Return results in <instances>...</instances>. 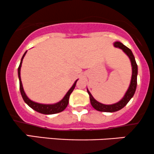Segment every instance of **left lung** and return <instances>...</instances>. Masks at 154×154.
<instances>
[{
  "mask_svg": "<svg viewBox=\"0 0 154 154\" xmlns=\"http://www.w3.org/2000/svg\"><path fill=\"white\" fill-rule=\"evenodd\" d=\"M114 46L122 49L123 52L129 57L132 67L131 80L129 87H128V90L126 91V92H125V95H124L123 98H122L120 101L117 102V103L110 104V105H106V104L100 103V102L97 101V100L92 97V95H91L90 91L87 89V92H88L89 95H90L91 105L92 106V107H93L95 109L99 111V112H114L120 110L128 103V101L131 99V97L134 96V95L135 93V91H136L137 84V71H138V69H137V64L136 61H135V58L133 55V53H132V51H131L128 48H127L126 46H125L123 43H121V42H114Z\"/></svg>",
  "mask_w": 154,
  "mask_h": 154,
  "instance_id": "left-lung-1",
  "label": "left lung"
}]
</instances>
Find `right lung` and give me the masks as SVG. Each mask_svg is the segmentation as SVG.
I'll return each mask as SVG.
<instances>
[{"instance_id": "right-lung-1", "label": "right lung", "mask_w": 154, "mask_h": 154, "mask_svg": "<svg viewBox=\"0 0 154 154\" xmlns=\"http://www.w3.org/2000/svg\"><path fill=\"white\" fill-rule=\"evenodd\" d=\"M26 52H25V54L23 56L22 59H21L19 67H18V78H19V82H20V90L21 95H22L23 99L25 101V103H26L29 106L31 107V109H33L34 110L37 111V112H39V113L44 114V115H53V114H57L59 113V112H62V111L65 109L66 107L67 106L69 103V97H70V94L72 93V92L73 91L74 88L75 87V84H76V82L78 79L75 82V83L73 84V85L72 86V87L69 90L68 92H67L64 97L59 102H58L57 103L54 104H42V103H36V102L32 101V100H30L29 97H27V95L25 93L23 87L22 82H21V78H20V68L21 65H22L23 59L26 55Z\"/></svg>"}]
</instances>
